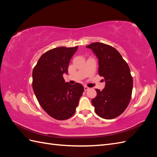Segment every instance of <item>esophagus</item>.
Returning a JSON list of instances; mask_svg holds the SVG:
<instances>
[{"label":"esophagus","mask_w":157,"mask_h":157,"mask_svg":"<svg viewBox=\"0 0 157 157\" xmlns=\"http://www.w3.org/2000/svg\"><path fill=\"white\" fill-rule=\"evenodd\" d=\"M84 89L85 91H86V90H89V88H88V86H84Z\"/></svg>","instance_id":"34e87169"}]
</instances>
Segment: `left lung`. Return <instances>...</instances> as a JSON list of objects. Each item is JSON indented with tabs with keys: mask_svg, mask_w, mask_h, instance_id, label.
Segmentation results:
<instances>
[{
	"mask_svg": "<svg viewBox=\"0 0 157 157\" xmlns=\"http://www.w3.org/2000/svg\"><path fill=\"white\" fill-rule=\"evenodd\" d=\"M99 59V75L105 86L96 89L97 96L92 100L94 111L105 119H113L125 111L132 98L133 78L130 69L121 54L113 46L101 42L86 46Z\"/></svg>",
	"mask_w": 157,
	"mask_h": 157,
	"instance_id": "left-lung-1",
	"label": "left lung"
}]
</instances>
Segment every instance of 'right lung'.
<instances>
[{
    "mask_svg": "<svg viewBox=\"0 0 157 157\" xmlns=\"http://www.w3.org/2000/svg\"><path fill=\"white\" fill-rule=\"evenodd\" d=\"M78 46L58 47L42 54L33 70L32 86L40 105L56 120L72 117L84 92L81 84L65 82L70 59Z\"/></svg>",
    "mask_w": 157,
    "mask_h": 157,
    "instance_id": "obj_1",
    "label": "right lung"
}]
</instances>
